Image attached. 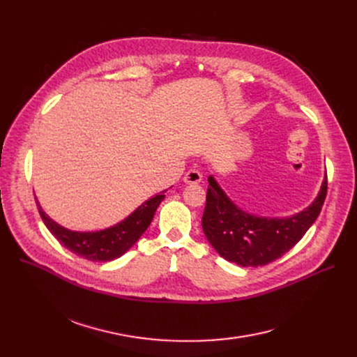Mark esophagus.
Returning <instances> with one entry per match:
<instances>
[{
  "instance_id": "obj_1",
  "label": "esophagus",
  "mask_w": 357,
  "mask_h": 357,
  "mask_svg": "<svg viewBox=\"0 0 357 357\" xmlns=\"http://www.w3.org/2000/svg\"><path fill=\"white\" fill-rule=\"evenodd\" d=\"M201 181H202V175L199 171H197V169H191V171L186 172L183 176L185 183H199Z\"/></svg>"
}]
</instances>
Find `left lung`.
Segmentation results:
<instances>
[{
	"label": "left lung",
	"instance_id": "8db88e82",
	"mask_svg": "<svg viewBox=\"0 0 357 357\" xmlns=\"http://www.w3.org/2000/svg\"><path fill=\"white\" fill-rule=\"evenodd\" d=\"M202 230L215 252L238 266H265L287 253L312 226L327 194V174L315 199L307 208L287 217L248 213L208 176Z\"/></svg>",
	"mask_w": 357,
	"mask_h": 357
}]
</instances>
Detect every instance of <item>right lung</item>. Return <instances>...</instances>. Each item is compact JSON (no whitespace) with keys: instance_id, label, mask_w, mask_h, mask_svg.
Masks as SVG:
<instances>
[{"instance_id":"add662e5","label":"right lung","mask_w":357,"mask_h":357,"mask_svg":"<svg viewBox=\"0 0 357 357\" xmlns=\"http://www.w3.org/2000/svg\"><path fill=\"white\" fill-rule=\"evenodd\" d=\"M166 191L167 190L146 199L133 213L114 224V226L97 231L69 230L52 220L43 211L39 201H36V204L45 226L68 250L86 260L109 261L123 256L127 250L136 245V241L147 230L150 222H152Z\"/></svg>"}]
</instances>
